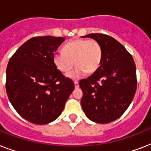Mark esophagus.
I'll use <instances>...</instances> for the list:
<instances>
[{
  "label": "esophagus",
  "mask_w": 151,
  "mask_h": 151,
  "mask_svg": "<svg viewBox=\"0 0 151 151\" xmlns=\"http://www.w3.org/2000/svg\"><path fill=\"white\" fill-rule=\"evenodd\" d=\"M73 83H74V86H75L76 88H78L79 87V84H78V81H74Z\"/></svg>",
  "instance_id": "34e87169"
}]
</instances>
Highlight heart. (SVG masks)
<instances>
[{"label":"heart","mask_w":151,"mask_h":151,"mask_svg":"<svg viewBox=\"0 0 151 151\" xmlns=\"http://www.w3.org/2000/svg\"><path fill=\"white\" fill-rule=\"evenodd\" d=\"M63 50L55 52L52 61L62 73L69 72L75 63L76 68L67 73V77L72 79H78L86 73H94L102 62V47L96 40H73L66 43Z\"/></svg>","instance_id":"b5f03b06"}]
</instances>
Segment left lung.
Wrapping results in <instances>:
<instances>
[{"label": "left lung", "instance_id": "left-lung-1", "mask_svg": "<svg viewBox=\"0 0 151 151\" xmlns=\"http://www.w3.org/2000/svg\"><path fill=\"white\" fill-rule=\"evenodd\" d=\"M100 44L103 58L99 67L80 81L81 106L91 121L106 124L119 118L133 99L137 87L136 64L132 55L112 37L90 34Z\"/></svg>", "mask_w": 151, "mask_h": 151}]
</instances>
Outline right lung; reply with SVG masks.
<instances>
[{
  "instance_id": "1",
  "label": "right lung",
  "mask_w": 151,
  "mask_h": 151,
  "mask_svg": "<svg viewBox=\"0 0 151 151\" xmlns=\"http://www.w3.org/2000/svg\"><path fill=\"white\" fill-rule=\"evenodd\" d=\"M64 37H34L11 57L6 92L18 114L28 122L45 124L61 114L74 89L73 81L55 66L52 55Z\"/></svg>"
}]
</instances>
